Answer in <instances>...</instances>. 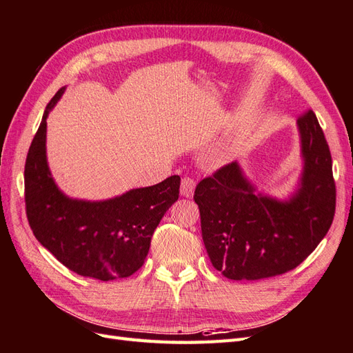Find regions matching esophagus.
Instances as JSON below:
<instances>
[{
    "label": "esophagus",
    "mask_w": 353,
    "mask_h": 353,
    "mask_svg": "<svg viewBox=\"0 0 353 353\" xmlns=\"http://www.w3.org/2000/svg\"><path fill=\"white\" fill-rule=\"evenodd\" d=\"M195 180L191 177H183L182 183H180V195L182 196H192L194 191H195Z\"/></svg>",
    "instance_id": "esophagus-1"
}]
</instances>
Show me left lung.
Instances as JSON below:
<instances>
[{
  "mask_svg": "<svg viewBox=\"0 0 353 353\" xmlns=\"http://www.w3.org/2000/svg\"><path fill=\"white\" fill-rule=\"evenodd\" d=\"M301 173L279 198L259 192L237 161L198 183L194 200L213 267L231 280H259L300 265L327 236L336 212L328 143L316 114L296 121Z\"/></svg>",
  "mask_w": 353,
  "mask_h": 353,
  "instance_id": "obj_1",
  "label": "left lung"
}]
</instances>
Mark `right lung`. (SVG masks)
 <instances>
[{
    "instance_id": "right-lung-1",
    "label": "right lung",
    "mask_w": 353,
    "mask_h": 353,
    "mask_svg": "<svg viewBox=\"0 0 353 353\" xmlns=\"http://www.w3.org/2000/svg\"><path fill=\"white\" fill-rule=\"evenodd\" d=\"M64 92L61 88L50 99L26 157L30 227L43 248L74 273L103 282L130 277L144 264L162 216L179 200L180 177L98 201L62 192L48 162L46 121Z\"/></svg>"
}]
</instances>
